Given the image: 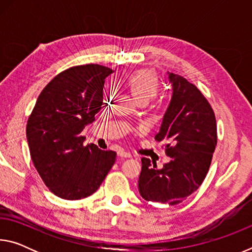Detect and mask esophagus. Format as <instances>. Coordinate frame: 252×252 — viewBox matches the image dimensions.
Listing matches in <instances>:
<instances>
[{"instance_id":"obj_1","label":"esophagus","mask_w":252,"mask_h":252,"mask_svg":"<svg viewBox=\"0 0 252 252\" xmlns=\"http://www.w3.org/2000/svg\"><path fill=\"white\" fill-rule=\"evenodd\" d=\"M118 155L120 156V157H122V158H131V153L126 151V150H123V149H121V150H119Z\"/></svg>"}]
</instances>
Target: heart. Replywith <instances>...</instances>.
Here are the masks:
<instances>
[{
    "instance_id": "heart-1",
    "label": "heart",
    "mask_w": 252,
    "mask_h": 252,
    "mask_svg": "<svg viewBox=\"0 0 252 252\" xmlns=\"http://www.w3.org/2000/svg\"><path fill=\"white\" fill-rule=\"evenodd\" d=\"M127 85L140 102L149 101L159 92L160 81L152 71L139 70L130 74Z\"/></svg>"
}]
</instances>
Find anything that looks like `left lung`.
Wrapping results in <instances>:
<instances>
[{
	"label": "left lung",
	"mask_w": 252,
	"mask_h": 252,
	"mask_svg": "<svg viewBox=\"0 0 252 252\" xmlns=\"http://www.w3.org/2000/svg\"><path fill=\"white\" fill-rule=\"evenodd\" d=\"M172 99L155 139L171 158L162 169L142 158L139 192L147 201L178 204L198 190L217 147V122L209 101L194 84L169 73Z\"/></svg>",
	"instance_id": "1"
}]
</instances>
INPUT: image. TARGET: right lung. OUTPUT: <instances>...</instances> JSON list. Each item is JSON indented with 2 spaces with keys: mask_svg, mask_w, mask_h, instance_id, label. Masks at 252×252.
<instances>
[{
  "mask_svg": "<svg viewBox=\"0 0 252 252\" xmlns=\"http://www.w3.org/2000/svg\"><path fill=\"white\" fill-rule=\"evenodd\" d=\"M110 67H69L46 84L27 123L30 155L51 192L65 200L87 198L99 189L117 152L84 146V126L94 121L103 101Z\"/></svg>",
  "mask_w": 252,
  "mask_h": 252,
  "instance_id": "obj_1",
  "label": "right lung"
}]
</instances>
